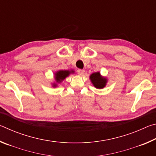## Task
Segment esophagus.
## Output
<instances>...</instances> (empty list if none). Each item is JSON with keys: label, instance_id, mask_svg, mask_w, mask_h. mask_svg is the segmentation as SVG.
Segmentation results:
<instances>
[{"label": "esophagus", "instance_id": "1", "mask_svg": "<svg viewBox=\"0 0 156 156\" xmlns=\"http://www.w3.org/2000/svg\"><path fill=\"white\" fill-rule=\"evenodd\" d=\"M77 72H78V75L83 76L84 74V70H83V69H78Z\"/></svg>", "mask_w": 156, "mask_h": 156}]
</instances>
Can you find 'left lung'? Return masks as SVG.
<instances>
[{"label": "left lung", "instance_id": "8db88e82", "mask_svg": "<svg viewBox=\"0 0 156 156\" xmlns=\"http://www.w3.org/2000/svg\"><path fill=\"white\" fill-rule=\"evenodd\" d=\"M90 79L94 86L98 89H102L106 85L107 79L100 76L99 72L92 73L90 76Z\"/></svg>", "mask_w": 156, "mask_h": 156}]
</instances>
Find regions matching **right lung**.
Instances as JSON below:
<instances>
[{"label":"right lung","instance_id":"right-lung-1","mask_svg":"<svg viewBox=\"0 0 156 156\" xmlns=\"http://www.w3.org/2000/svg\"><path fill=\"white\" fill-rule=\"evenodd\" d=\"M73 71H72V72H70V71H67V70H65V71H59V72H58L56 73V80L57 83H60V82H61L62 80H64V79L69 75V73H73ZM54 87L56 86V84H54Z\"/></svg>","mask_w":156,"mask_h":156}]
</instances>
